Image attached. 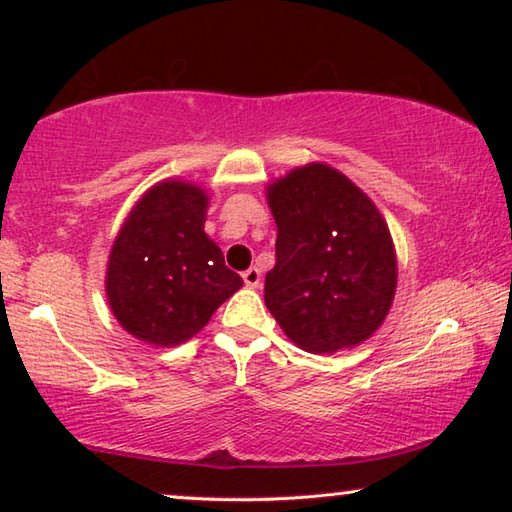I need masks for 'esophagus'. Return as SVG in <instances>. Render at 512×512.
I'll return each mask as SVG.
<instances>
[{"label": "esophagus", "mask_w": 512, "mask_h": 512, "mask_svg": "<svg viewBox=\"0 0 512 512\" xmlns=\"http://www.w3.org/2000/svg\"><path fill=\"white\" fill-rule=\"evenodd\" d=\"M241 277H244L246 287H250V289H257L259 282H262V273H259V268H255V266L246 268V271L241 273Z\"/></svg>", "instance_id": "1"}]
</instances>
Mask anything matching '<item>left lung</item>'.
<instances>
[{"mask_svg":"<svg viewBox=\"0 0 512 512\" xmlns=\"http://www.w3.org/2000/svg\"><path fill=\"white\" fill-rule=\"evenodd\" d=\"M268 205L277 239L264 300L284 334L314 354L366 341L397 284L391 232L377 207L327 164L277 180Z\"/></svg>","mask_w":512,"mask_h":512,"instance_id":"1","label":"left lung"}]
</instances>
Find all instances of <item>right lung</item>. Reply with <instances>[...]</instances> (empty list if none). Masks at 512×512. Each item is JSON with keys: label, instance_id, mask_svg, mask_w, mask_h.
<instances>
[{"label": "right lung", "instance_id": "obj_1", "mask_svg": "<svg viewBox=\"0 0 512 512\" xmlns=\"http://www.w3.org/2000/svg\"><path fill=\"white\" fill-rule=\"evenodd\" d=\"M207 196L187 183L144 194L112 246L106 291L126 332L153 345H178L201 329L244 280L207 239Z\"/></svg>", "mask_w": 512, "mask_h": 512}]
</instances>
